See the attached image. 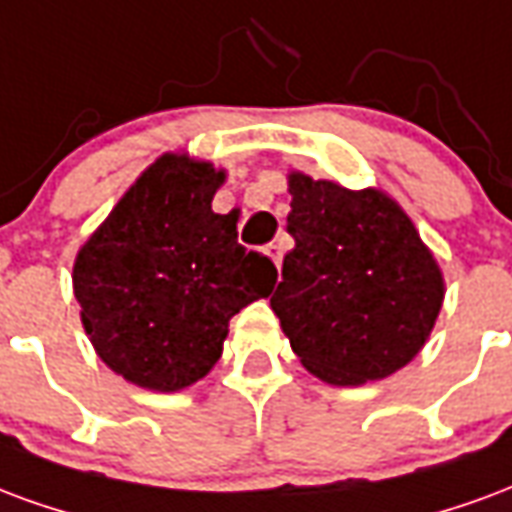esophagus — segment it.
<instances>
[{
    "label": "esophagus",
    "mask_w": 512,
    "mask_h": 512,
    "mask_svg": "<svg viewBox=\"0 0 512 512\" xmlns=\"http://www.w3.org/2000/svg\"><path fill=\"white\" fill-rule=\"evenodd\" d=\"M264 253H267V256H270V259L275 261V264H278V267H281V259H283V248H281V242H270V245H267V248H264Z\"/></svg>",
    "instance_id": "1"
}]
</instances>
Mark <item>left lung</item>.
Returning <instances> with one entry per match:
<instances>
[{
  "instance_id": "8db88e82",
  "label": "left lung",
  "mask_w": 512,
  "mask_h": 512,
  "mask_svg": "<svg viewBox=\"0 0 512 512\" xmlns=\"http://www.w3.org/2000/svg\"><path fill=\"white\" fill-rule=\"evenodd\" d=\"M292 212L272 311L305 371L333 387L379 382L420 354L445 302V275L404 207L289 171Z\"/></svg>"
}]
</instances>
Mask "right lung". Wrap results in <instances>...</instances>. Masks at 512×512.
Returning a JSON list of instances; mask_svg holds the SVG:
<instances>
[{
	"instance_id": "add662e5",
	"label": "right lung",
	"mask_w": 512,
	"mask_h": 512,
	"mask_svg": "<svg viewBox=\"0 0 512 512\" xmlns=\"http://www.w3.org/2000/svg\"><path fill=\"white\" fill-rule=\"evenodd\" d=\"M226 169L163 152L73 261L81 324L100 360L136 387L179 393L210 374L229 322L270 297L278 270L212 212Z\"/></svg>"
}]
</instances>
